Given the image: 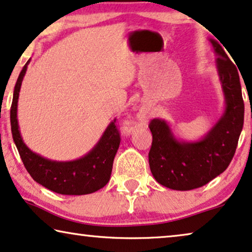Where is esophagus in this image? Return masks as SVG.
<instances>
[{
	"label": "esophagus",
	"instance_id": "1",
	"mask_svg": "<svg viewBox=\"0 0 252 252\" xmlns=\"http://www.w3.org/2000/svg\"><path fill=\"white\" fill-rule=\"evenodd\" d=\"M138 117H139L140 120L144 119V117H145V113H140L139 115H138ZM126 131H129V129H128V128H126Z\"/></svg>",
	"mask_w": 252,
	"mask_h": 252
}]
</instances>
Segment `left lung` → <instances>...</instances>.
I'll return each mask as SVG.
<instances>
[{"mask_svg": "<svg viewBox=\"0 0 252 252\" xmlns=\"http://www.w3.org/2000/svg\"><path fill=\"white\" fill-rule=\"evenodd\" d=\"M210 42L217 55L216 68L224 96L219 120L196 140L177 138L163 119L157 117L150 123L151 173L158 183L173 190L197 189L223 173L235 154L243 128L244 102L237 68L217 40Z\"/></svg>", "mask_w": 252, "mask_h": 252, "instance_id": "8db88e82", "label": "left lung"}]
</instances>
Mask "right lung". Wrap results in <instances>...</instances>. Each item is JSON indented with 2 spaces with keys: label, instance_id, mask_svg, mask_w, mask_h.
Returning a JSON list of instances; mask_svg holds the SVG:
<instances>
[{
  "label": "right lung",
  "instance_id": "obj_1",
  "mask_svg": "<svg viewBox=\"0 0 252 252\" xmlns=\"http://www.w3.org/2000/svg\"><path fill=\"white\" fill-rule=\"evenodd\" d=\"M29 63L30 60L17 79L10 109L12 138L26 170L35 182L56 193L79 196L95 192L108 183L114 158L120 146V133L115 126L116 119L108 124L93 149L78 159L56 161L33 152L23 140L17 119L19 92Z\"/></svg>",
  "mask_w": 252,
  "mask_h": 252
}]
</instances>
